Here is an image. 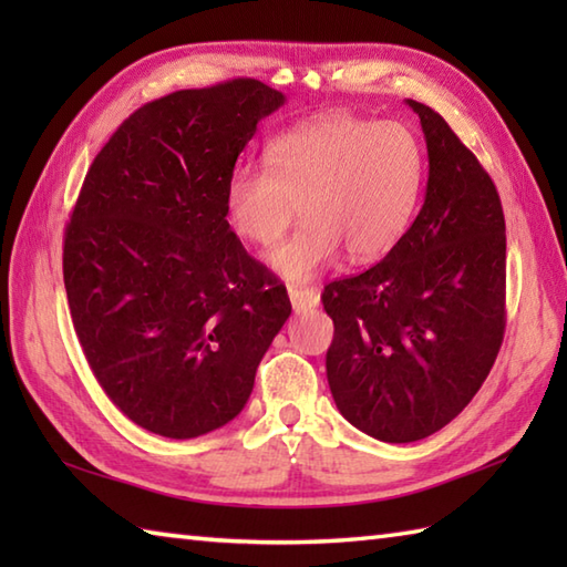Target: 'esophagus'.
Listing matches in <instances>:
<instances>
[{
	"mask_svg": "<svg viewBox=\"0 0 567 567\" xmlns=\"http://www.w3.org/2000/svg\"><path fill=\"white\" fill-rule=\"evenodd\" d=\"M287 295H290V302H292V309L297 311V315L299 311L319 307V292L315 290V287L292 282V285H287Z\"/></svg>",
	"mask_w": 567,
	"mask_h": 567,
	"instance_id": "1",
	"label": "esophagus"
}]
</instances>
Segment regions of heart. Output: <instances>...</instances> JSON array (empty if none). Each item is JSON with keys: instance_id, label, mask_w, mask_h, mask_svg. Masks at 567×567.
I'll return each instance as SVG.
<instances>
[{"instance_id": "b5f03b06", "label": "heart", "mask_w": 567, "mask_h": 567, "mask_svg": "<svg viewBox=\"0 0 567 567\" xmlns=\"http://www.w3.org/2000/svg\"><path fill=\"white\" fill-rule=\"evenodd\" d=\"M424 148L406 124L331 114L295 126L265 151V167L238 165L226 183V219L268 246L297 214L295 231L265 252L287 280H307L339 256L388 252L406 231L424 185Z\"/></svg>"}]
</instances>
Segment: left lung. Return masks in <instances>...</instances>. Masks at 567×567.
I'll use <instances>...</instances> for the list:
<instances>
[{"label":"left lung","instance_id":"1","mask_svg":"<svg viewBox=\"0 0 567 567\" xmlns=\"http://www.w3.org/2000/svg\"><path fill=\"white\" fill-rule=\"evenodd\" d=\"M406 104L429 151L424 207L378 265L321 295L333 319V402L384 443L421 441L461 414L504 339L507 236L497 187L441 114Z\"/></svg>","mask_w":567,"mask_h":567}]
</instances>
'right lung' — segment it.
<instances>
[{"instance_id":"obj_1","label":"right lung","mask_w":567,"mask_h":567,"mask_svg":"<svg viewBox=\"0 0 567 567\" xmlns=\"http://www.w3.org/2000/svg\"><path fill=\"white\" fill-rule=\"evenodd\" d=\"M282 104V92L238 78L141 106L97 153L72 209V327L106 396L158 436L197 439L236 419L292 315L224 204L240 151Z\"/></svg>"}]
</instances>
